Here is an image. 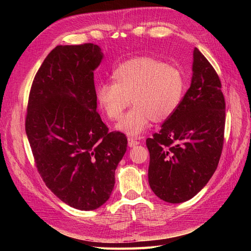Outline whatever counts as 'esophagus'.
Masks as SVG:
<instances>
[{
	"label": "esophagus",
	"mask_w": 251,
	"mask_h": 251,
	"mask_svg": "<svg viewBox=\"0 0 251 251\" xmlns=\"http://www.w3.org/2000/svg\"><path fill=\"white\" fill-rule=\"evenodd\" d=\"M138 145H139V141L134 139V138H128V146H129L130 148L136 147V146H138Z\"/></svg>",
	"instance_id": "1"
}]
</instances>
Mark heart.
I'll return each mask as SVG.
<instances>
[{
	"instance_id": "1",
	"label": "heart",
	"mask_w": 251,
	"mask_h": 251,
	"mask_svg": "<svg viewBox=\"0 0 251 251\" xmlns=\"http://www.w3.org/2000/svg\"><path fill=\"white\" fill-rule=\"evenodd\" d=\"M112 79L113 84L96 87V97L112 121H119L131 101L134 106L116 126L128 136L142 134L151 121L162 123L169 119L183 98V73L152 57H136L121 63Z\"/></svg>"
}]
</instances>
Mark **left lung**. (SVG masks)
Here are the masks:
<instances>
[{
	"instance_id": "obj_1",
	"label": "left lung",
	"mask_w": 251,
	"mask_h": 251,
	"mask_svg": "<svg viewBox=\"0 0 251 251\" xmlns=\"http://www.w3.org/2000/svg\"><path fill=\"white\" fill-rule=\"evenodd\" d=\"M193 76L175 113L147 139L149 184L159 199L191 200L216 172L223 149L226 100L219 75L205 56L193 52Z\"/></svg>"
}]
</instances>
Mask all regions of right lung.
<instances>
[{
	"label": "right lung",
	"mask_w": 251,
	"mask_h": 251,
	"mask_svg": "<svg viewBox=\"0 0 251 251\" xmlns=\"http://www.w3.org/2000/svg\"><path fill=\"white\" fill-rule=\"evenodd\" d=\"M102 52L92 43L59 45L36 72L30 89L25 134L46 186L79 210L109 200L127 138L109 131L96 111L94 71Z\"/></svg>",
	"instance_id": "right-lung-1"
}]
</instances>
